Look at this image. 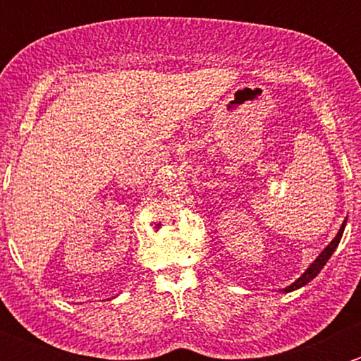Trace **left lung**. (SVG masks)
<instances>
[{
	"label": "left lung",
	"instance_id": "obj_1",
	"mask_svg": "<svg viewBox=\"0 0 361 361\" xmlns=\"http://www.w3.org/2000/svg\"><path fill=\"white\" fill-rule=\"evenodd\" d=\"M344 227H345V221H344V224H342L341 231L337 232V235H336V238H334V241L330 243V245L326 246V248L322 251V255H319V257L316 258L314 262H312V264H311V267H309L307 271H305L304 274H302L300 278H298L297 281L293 283V285H290L288 288H285V292H292V290H297V288H300V286L307 285V283L311 281V279H314L316 276H318V272L322 271V269H323V265H325L326 262H329V258L332 257V253H334V251H336V248H337V246H338V243H341V238H342V232H344Z\"/></svg>",
	"mask_w": 361,
	"mask_h": 361
}]
</instances>
